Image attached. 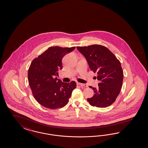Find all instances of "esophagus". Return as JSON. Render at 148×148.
I'll return each mask as SVG.
<instances>
[{
  "mask_svg": "<svg viewBox=\"0 0 148 148\" xmlns=\"http://www.w3.org/2000/svg\"><path fill=\"white\" fill-rule=\"evenodd\" d=\"M77 85L80 86L81 87H87L88 86L87 84H81V83H79V82H77Z\"/></svg>",
  "mask_w": 148,
  "mask_h": 148,
  "instance_id": "1",
  "label": "esophagus"
}]
</instances>
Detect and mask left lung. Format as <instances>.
<instances>
[{"label":"left lung","instance_id":"1","mask_svg":"<svg viewBox=\"0 0 148 148\" xmlns=\"http://www.w3.org/2000/svg\"><path fill=\"white\" fill-rule=\"evenodd\" d=\"M76 48L85 57L90 69L97 73V79L100 81L98 88L90 86L94 94L87 101L91 106L97 108L110 106L116 101L123 85L124 74L120 61L108 48L101 45Z\"/></svg>","mask_w":148,"mask_h":148}]
</instances>
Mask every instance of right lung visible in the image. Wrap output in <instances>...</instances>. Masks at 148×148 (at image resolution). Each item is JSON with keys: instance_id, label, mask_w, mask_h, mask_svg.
<instances>
[{"instance_id": "1", "label": "right lung", "mask_w": 148, "mask_h": 148, "mask_svg": "<svg viewBox=\"0 0 148 148\" xmlns=\"http://www.w3.org/2000/svg\"><path fill=\"white\" fill-rule=\"evenodd\" d=\"M75 48L49 47L31 63L27 73L29 84L34 97L43 107L57 109L68 103L73 90L76 88V82L72 81L64 83L55 76L62 69L63 56Z\"/></svg>"}]
</instances>
